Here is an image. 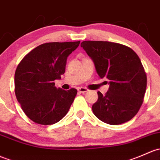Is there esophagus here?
<instances>
[{"mask_svg":"<svg viewBox=\"0 0 160 160\" xmlns=\"http://www.w3.org/2000/svg\"><path fill=\"white\" fill-rule=\"evenodd\" d=\"M77 90H78V92H80V93H84L88 91V90H87V88H84V87H79V88L77 89Z\"/></svg>","mask_w":160,"mask_h":160,"instance_id":"1","label":"esophagus"}]
</instances>
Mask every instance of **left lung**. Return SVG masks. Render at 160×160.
<instances>
[{"instance_id": "left-lung-1", "label": "left lung", "mask_w": 160, "mask_h": 160, "mask_svg": "<svg viewBox=\"0 0 160 160\" xmlns=\"http://www.w3.org/2000/svg\"><path fill=\"white\" fill-rule=\"evenodd\" d=\"M80 47L93 60L97 74L109 80L108 91L97 92L92 106L102 122L119 125L135 117L143 102L147 79L141 60L125 45L109 41H83Z\"/></svg>"}]
</instances>
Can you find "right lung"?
Returning a JSON list of instances; mask_svg holds the SVG:
<instances>
[{"label": "right lung", "mask_w": 160, "mask_h": 160, "mask_svg": "<svg viewBox=\"0 0 160 160\" xmlns=\"http://www.w3.org/2000/svg\"><path fill=\"white\" fill-rule=\"evenodd\" d=\"M80 41L53 42L37 47L18 64L14 75L15 94L28 118L38 124L51 125L66 116L77 93L55 87L61 79L69 55Z\"/></svg>", "instance_id": "right-lung-1"}]
</instances>
